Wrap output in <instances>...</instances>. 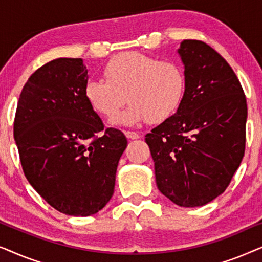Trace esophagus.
Segmentation results:
<instances>
[{
	"label": "esophagus",
	"instance_id": "34e87169",
	"mask_svg": "<svg viewBox=\"0 0 262 262\" xmlns=\"http://www.w3.org/2000/svg\"><path fill=\"white\" fill-rule=\"evenodd\" d=\"M124 134H125V136H126L128 139H137V138H139V135L137 134V132H135V131H124Z\"/></svg>",
	"mask_w": 262,
	"mask_h": 262
}]
</instances>
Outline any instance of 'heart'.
<instances>
[{"instance_id":"obj_1","label":"heart","mask_w":262,"mask_h":262,"mask_svg":"<svg viewBox=\"0 0 262 262\" xmlns=\"http://www.w3.org/2000/svg\"><path fill=\"white\" fill-rule=\"evenodd\" d=\"M103 76L106 80L85 82L84 96L92 108L106 118L116 116L127 99L130 106L117 118V124L163 123L184 100L186 75L175 60L125 52L108 60Z\"/></svg>"}]
</instances>
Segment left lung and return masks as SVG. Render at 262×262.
Masks as SVG:
<instances>
[{"label":"left lung","instance_id":"left-lung-1","mask_svg":"<svg viewBox=\"0 0 262 262\" xmlns=\"http://www.w3.org/2000/svg\"><path fill=\"white\" fill-rule=\"evenodd\" d=\"M178 52L185 66L184 100L145 142L160 192L179 206L195 207L222 194L241 164L247 100L234 70L211 46L187 39Z\"/></svg>","mask_w":262,"mask_h":262}]
</instances>
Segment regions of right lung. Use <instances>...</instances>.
I'll return each mask as SVG.
<instances>
[{"label": "right lung", "instance_id": "right-lung-1", "mask_svg": "<svg viewBox=\"0 0 262 262\" xmlns=\"http://www.w3.org/2000/svg\"><path fill=\"white\" fill-rule=\"evenodd\" d=\"M87 81L81 58L44 64L24 85L14 119L25 177L45 202L69 216H91L110 202L127 146L123 132L103 130L84 96Z\"/></svg>", "mask_w": 262, "mask_h": 262}]
</instances>
